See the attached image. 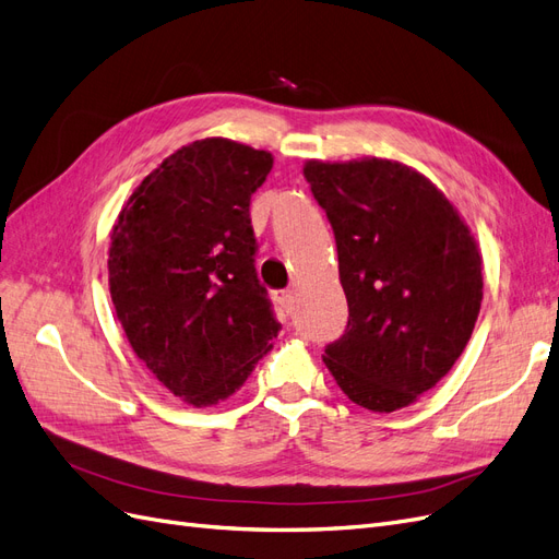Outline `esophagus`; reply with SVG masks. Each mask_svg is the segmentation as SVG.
Here are the masks:
<instances>
[{"instance_id": "obj_1", "label": "esophagus", "mask_w": 559, "mask_h": 559, "mask_svg": "<svg viewBox=\"0 0 559 559\" xmlns=\"http://www.w3.org/2000/svg\"><path fill=\"white\" fill-rule=\"evenodd\" d=\"M275 298H277V302L282 306V310L292 317L294 314V294L292 292H277Z\"/></svg>"}]
</instances>
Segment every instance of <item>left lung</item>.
<instances>
[{"label": "left lung", "mask_w": 559, "mask_h": 559, "mask_svg": "<svg viewBox=\"0 0 559 559\" xmlns=\"http://www.w3.org/2000/svg\"><path fill=\"white\" fill-rule=\"evenodd\" d=\"M347 296V326L324 364L349 401L405 408L460 359L483 300V259L452 202L413 167L384 158L308 160Z\"/></svg>", "instance_id": "1"}]
</instances>
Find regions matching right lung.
Segmentation results:
<instances>
[{
  "instance_id": "add662e5",
  "label": "right lung",
  "mask_w": 559,
  "mask_h": 559,
  "mask_svg": "<svg viewBox=\"0 0 559 559\" xmlns=\"http://www.w3.org/2000/svg\"><path fill=\"white\" fill-rule=\"evenodd\" d=\"M270 170L267 151L198 140L144 177L111 230L116 317L151 373L195 408L238 392L282 329L249 218Z\"/></svg>"
}]
</instances>
